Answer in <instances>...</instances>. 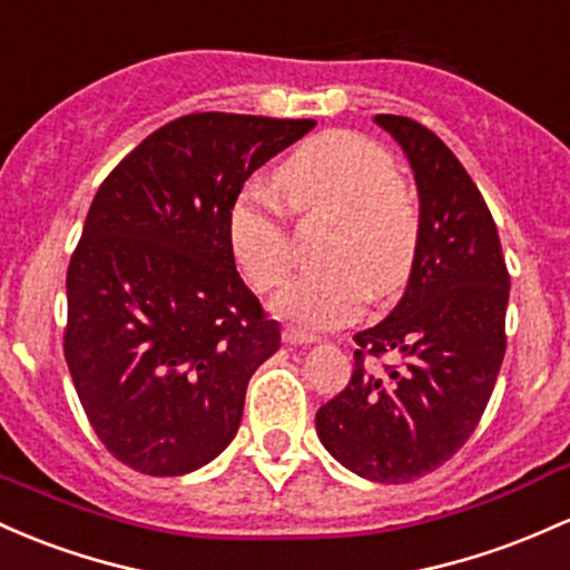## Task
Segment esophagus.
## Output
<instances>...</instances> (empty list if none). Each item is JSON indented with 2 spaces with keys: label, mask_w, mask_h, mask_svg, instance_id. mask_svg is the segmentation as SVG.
Segmentation results:
<instances>
[{
  "label": "esophagus",
  "mask_w": 570,
  "mask_h": 570,
  "mask_svg": "<svg viewBox=\"0 0 570 570\" xmlns=\"http://www.w3.org/2000/svg\"><path fill=\"white\" fill-rule=\"evenodd\" d=\"M284 341L292 343V346H303V343H316L318 337L314 333H305V330H297V327H284Z\"/></svg>",
  "instance_id": "1"
}]
</instances>
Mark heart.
Wrapping results in <instances>:
<instances>
[{"mask_svg": "<svg viewBox=\"0 0 570 570\" xmlns=\"http://www.w3.org/2000/svg\"><path fill=\"white\" fill-rule=\"evenodd\" d=\"M275 184L297 216H333L318 248L324 265L281 292V316L337 327L360 316L367 295L384 299L409 284L422 243V210L384 146L346 129L314 137L278 167ZM227 235L254 289L275 292L286 284L295 265L289 224L265 191L237 194Z\"/></svg>", "mask_w": 570, "mask_h": 570, "instance_id": "heart-1", "label": "heart"}]
</instances>
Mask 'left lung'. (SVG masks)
Wrapping results in <instances>:
<instances>
[{"instance_id":"obj_1","label":"left lung","mask_w":570,"mask_h":570,"mask_svg":"<svg viewBox=\"0 0 570 570\" xmlns=\"http://www.w3.org/2000/svg\"><path fill=\"white\" fill-rule=\"evenodd\" d=\"M376 124L411 161L422 243L395 311L354 335V373L316 411V430L348 471L405 484L476 430L505 354L511 278L495 218L446 142L414 118L379 112ZM390 353L400 366L385 365Z\"/></svg>"}]
</instances>
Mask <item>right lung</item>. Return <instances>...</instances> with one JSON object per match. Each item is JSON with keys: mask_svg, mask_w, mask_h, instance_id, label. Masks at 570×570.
<instances>
[{"mask_svg": "<svg viewBox=\"0 0 570 570\" xmlns=\"http://www.w3.org/2000/svg\"><path fill=\"white\" fill-rule=\"evenodd\" d=\"M314 118L189 112L151 132L94 197L67 267L65 360L105 449L180 476L229 446L281 330L243 284L229 208Z\"/></svg>", "mask_w": 570, "mask_h": 570, "instance_id": "add662e5", "label": "right lung"}]
</instances>
